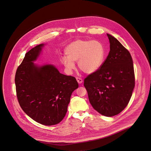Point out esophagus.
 I'll return each mask as SVG.
<instances>
[{"mask_svg": "<svg viewBox=\"0 0 151 151\" xmlns=\"http://www.w3.org/2000/svg\"><path fill=\"white\" fill-rule=\"evenodd\" d=\"M76 80L79 84H81L83 83V80L80 78H76Z\"/></svg>", "mask_w": 151, "mask_h": 151, "instance_id": "esophagus-1", "label": "esophagus"}]
</instances>
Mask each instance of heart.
<instances>
[{"instance_id": "obj_1", "label": "heart", "mask_w": 151, "mask_h": 151, "mask_svg": "<svg viewBox=\"0 0 151 151\" xmlns=\"http://www.w3.org/2000/svg\"><path fill=\"white\" fill-rule=\"evenodd\" d=\"M66 57L62 58V63L69 72L75 69L74 62H78L79 69L91 74L96 72L102 65L105 55L104 46L98 41L77 40L65 49Z\"/></svg>"}]
</instances>
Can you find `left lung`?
<instances>
[{
  "instance_id": "1",
  "label": "left lung",
  "mask_w": 151,
  "mask_h": 151,
  "mask_svg": "<svg viewBox=\"0 0 151 151\" xmlns=\"http://www.w3.org/2000/svg\"><path fill=\"white\" fill-rule=\"evenodd\" d=\"M109 55L100 69L84 79L89 100L100 114L106 116L118 114L127 106L135 86L132 59L115 37L107 34Z\"/></svg>"
}]
</instances>
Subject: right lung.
Returning a JSON list of instances; mask_svg holds the SVG:
<instances>
[{
  "label": "right lung",
  "instance_id": "obj_1",
  "mask_svg": "<svg viewBox=\"0 0 151 151\" xmlns=\"http://www.w3.org/2000/svg\"><path fill=\"white\" fill-rule=\"evenodd\" d=\"M44 45L40 44L25 54L14 81L22 110L36 122L51 126L64 118L71 96L79 84L75 78L60 73L53 65L35 63Z\"/></svg>",
  "mask_w": 151,
  "mask_h": 151
}]
</instances>
